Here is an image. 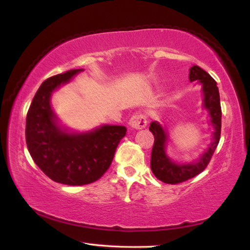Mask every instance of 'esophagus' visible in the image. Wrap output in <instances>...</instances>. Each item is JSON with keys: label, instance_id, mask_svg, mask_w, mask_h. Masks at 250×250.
<instances>
[{"label": "esophagus", "instance_id": "34e87169", "mask_svg": "<svg viewBox=\"0 0 250 250\" xmlns=\"http://www.w3.org/2000/svg\"><path fill=\"white\" fill-rule=\"evenodd\" d=\"M129 126L135 129L145 128L146 126V117L142 112H136L129 119Z\"/></svg>", "mask_w": 250, "mask_h": 250}]
</instances>
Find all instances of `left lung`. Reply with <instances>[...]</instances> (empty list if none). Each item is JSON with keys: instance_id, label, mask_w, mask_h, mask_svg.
<instances>
[{"instance_id": "8db88e82", "label": "left lung", "mask_w": 250, "mask_h": 250, "mask_svg": "<svg viewBox=\"0 0 250 250\" xmlns=\"http://www.w3.org/2000/svg\"><path fill=\"white\" fill-rule=\"evenodd\" d=\"M189 78L191 82L199 81L203 84L204 92V107L209 111L210 123L214 126L215 132L213 134V142L207 152H205L199 162L193 164H175L172 162L165 153V143L167 140L164 128L157 122L150 124V132L155 136L152 151H151V170L157 179L164 183L179 184L197 176L206 168L213 157L215 149L220 142L221 125H222V109L220 102V93L216 82L207 71L200 67L193 66L190 68Z\"/></svg>"}]
</instances>
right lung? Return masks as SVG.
I'll use <instances>...</instances> for the list:
<instances>
[{"instance_id":"add662e5","label":"right lung","mask_w":250,"mask_h":250,"mask_svg":"<svg viewBox=\"0 0 250 250\" xmlns=\"http://www.w3.org/2000/svg\"><path fill=\"white\" fill-rule=\"evenodd\" d=\"M81 69L49 77L34 97L26 117V143L41 170L54 182L85 186L107 172L116 149L127 129L104 125L85 134H68L56 124L50 105L51 93Z\"/></svg>"}]
</instances>
